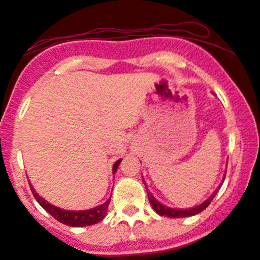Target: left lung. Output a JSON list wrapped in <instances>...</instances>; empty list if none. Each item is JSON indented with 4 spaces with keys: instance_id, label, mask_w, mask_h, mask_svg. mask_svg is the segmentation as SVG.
<instances>
[{
    "instance_id": "8db88e82",
    "label": "left lung",
    "mask_w": 260,
    "mask_h": 260,
    "mask_svg": "<svg viewBox=\"0 0 260 260\" xmlns=\"http://www.w3.org/2000/svg\"><path fill=\"white\" fill-rule=\"evenodd\" d=\"M224 178H226V174H224V175H223V179H222L221 185L223 184ZM143 182H144V185H145V181L144 180H143ZM221 185H219L217 189L213 191L212 195H211L207 200H205V201L202 202V204L198 205V206L189 207V209H175V207L165 206V205H162L161 202H159L158 200L154 198L153 193L150 192V191H148L147 185H145V189H147V195H148V199H149L150 205H152L153 210L155 211V212L158 213V215L167 216V217H170V218H182V217H190V216H195V215H198V213L202 212V211L206 209V207L211 204V201H212V200L215 199L216 193H217V191L219 190V187H221Z\"/></svg>"
}]
</instances>
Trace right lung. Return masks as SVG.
<instances>
[{
  "label": "right lung",
  "mask_w": 260,
  "mask_h": 260,
  "mask_svg": "<svg viewBox=\"0 0 260 260\" xmlns=\"http://www.w3.org/2000/svg\"><path fill=\"white\" fill-rule=\"evenodd\" d=\"M122 161V159H118L115 164H113L112 172L115 174L118 169L119 162ZM30 190H32L33 196L36 198L38 204L44 209L47 212H49L54 218L58 219L59 222L61 223L67 224V226L70 227H86V226H91V224H96L99 222H101L102 219L105 218L107 213V207L110 205L111 198L107 200L106 202L101 204L100 206L93 207V209L90 210H84V211H71V210H64L60 209V207H56L54 205L49 204L47 200H44L42 198L39 193H37V191L34 190V187L32 186V184L29 182Z\"/></svg>",
  "instance_id": "1"
}]
</instances>
